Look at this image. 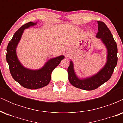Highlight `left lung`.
<instances>
[{"label":"left lung","mask_w":123,"mask_h":123,"mask_svg":"<svg viewBox=\"0 0 123 123\" xmlns=\"http://www.w3.org/2000/svg\"><path fill=\"white\" fill-rule=\"evenodd\" d=\"M98 32L96 37L101 39L107 49V61L104 67L91 77L79 79L76 74L73 62L70 61L68 68L69 81L76 88L84 90H93L108 81L113 72L117 63V47L113 35L108 26L102 21H97Z\"/></svg>","instance_id":"1"}]
</instances>
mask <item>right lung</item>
Masks as SVG:
<instances>
[{
  "label": "right lung",
  "instance_id": "right-lung-1",
  "mask_svg": "<svg viewBox=\"0 0 123 123\" xmlns=\"http://www.w3.org/2000/svg\"><path fill=\"white\" fill-rule=\"evenodd\" d=\"M37 22H29L22 25L14 35L7 47L6 60L12 77L24 88L38 89L45 87L50 83L53 70L64 59L63 55L50 59L42 68L32 70L26 68L21 64L16 53V49L24 29L34 26Z\"/></svg>",
  "mask_w": 123,
  "mask_h": 123
}]
</instances>
